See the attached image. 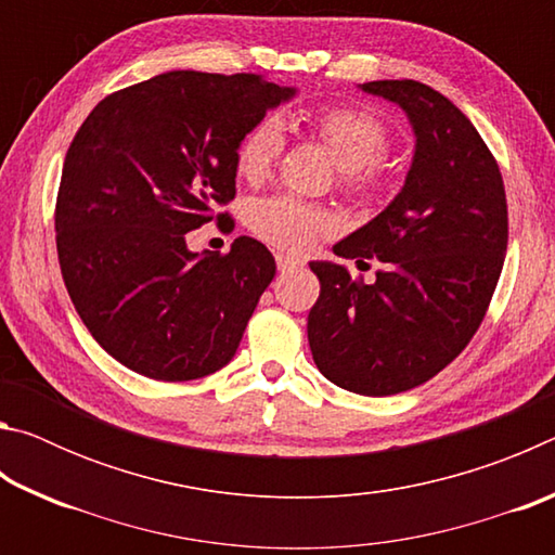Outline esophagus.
<instances>
[{
	"instance_id": "34e87169",
	"label": "esophagus",
	"mask_w": 555,
	"mask_h": 555,
	"mask_svg": "<svg viewBox=\"0 0 555 555\" xmlns=\"http://www.w3.org/2000/svg\"><path fill=\"white\" fill-rule=\"evenodd\" d=\"M276 267L279 271H291V269L304 267V259L288 255V251H276Z\"/></svg>"
}]
</instances>
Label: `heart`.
<instances>
[{"label": "heart", "mask_w": 555, "mask_h": 555, "mask_svg": "<svg viewBox=\"0 0 555 555\" xmlns=\"http://www.w3.org/2000/svg\"><path fill=\"white\" fill-rule=\"evenodd\" d=\"M308 129L321 139L335 164L340 166V185L347 193L374 198L389 185L384 154L389 149V125L382 115L360 105H331L306 117ZM284 152V131L274 119H259L240 137L234 146V171L257 185L271 176ZM249 230L279 249L306 251L323 234L335 230V215L323 205L269 195L249 205Z\"/></svg>", "instance_id": "heart-1"}]
</instances>
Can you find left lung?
<instances>
[{
	"label": "left lung",
	"instance_id": "1",
	"mask_svg": "<svg viewBox=\"0 0 555 555\" xmlns=\"http://www.w3.org/2000/svg\"><path fill=\"white\" fill-rule=\"evenodd\" d=\"M362 90L406 109L416 154L389 208L333 247L362 264L379 259L377 281L311 261L321 296L308 343L337 387L389 397L436 377L473 340L502 274L509 215L500 164L446 95L418 80Z\"/></svg>",
	"mask_w": 555,
	"mask_h": 555
}]
</instances>
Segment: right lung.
Instances as JSON below:
<instances>
[{
  "label": "right lung",
  "instance_id": "obj_1",
  "mask_svg": "<svg viewBox=\"0 0 555 555\" xmlns=\"http://www.w3.org/2000/svg\"><path fill=\"white\" fill-rule=\"evenodd\" d=\"M294 95L264 75L171 70L98 102L65 154L55 247L75 311L131 372L191 382L228 364L276 274L237 237L198 257L185 232L232 230L234 146Z\"/></svg>",
  "mask_w": 555,
  "mask_h": 555
}]
</instances>
